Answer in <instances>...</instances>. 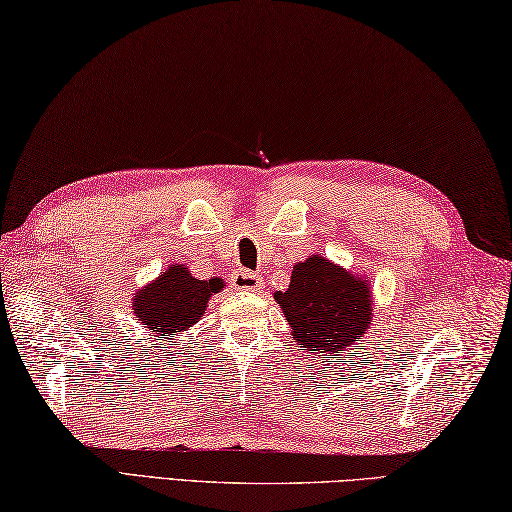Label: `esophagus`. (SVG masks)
Returning a JSON list of instances; mask_svg holds the SVG:
<instances>
[{"mask_svg": "<svg viewBox=\"0 0 512 512\" xmlns=\"http://www.w3.org/2000/svg\"><path fill=\"white\" fill-rule=\"evenodd\" d=\"M232 285L234 289H243V291H263V276H258L256 271L241 269L232 276Z\"/></svg>", "mask_w": 512, "mask_h": 512, "instance_id": "obj_1", "label": "esophagus"}]
</instances>
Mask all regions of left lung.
I'll use <instances>...</instances> for the list:
<instances>
[{
	"mask_svg": "<svg viewBox=\"0 0 512 512\" xmlns=\"http://www.w3.org/2000/svg\"><path fill=\"white\" fill-rule=\"evenodd\" d=\"M274 300L291 336L309 353H340L367 336L373 322V289L367 276L311 254L291 269L285 291Z\"/></svg>",
	"mask_w": 512,
	"mask_h": 512,
	"instance_id": "1",
	"label": "left lung"
}]
</instances>
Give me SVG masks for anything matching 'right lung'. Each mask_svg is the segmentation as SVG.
Here are the masks:
<instances>
[{"instance_id": "add662e5", "label": "right lung", "mask_w": 512, "mask_h": 512, "mask_svg": "<svg viewBox=\"0 0 512 512\" xmlns=\"http://www.w3.org/2000/svg\"><path fill=\"white\" fill-rule=\"evenodd\" d=\"M223 289V278H194L187 265L174 263L148 285L137 289L132 298V311L152 336L174 340L203 318L207 302Z\"/></svg>"}]
</instances>
